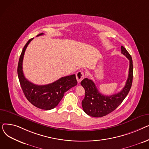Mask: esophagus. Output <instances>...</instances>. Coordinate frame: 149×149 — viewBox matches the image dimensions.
Instances as JSON below:
<instances>
[{
	"label": "esophagus",
	"mask_w": 149,
	"mask_h": 149,
	"mask_svg": "<svg viewBox=\"0 0 149 149\" xmlns=\"http://www.w3.org/2000/svg\"><path fill=\"white\" fill-rule=\"evenodd\" d=\"M84 77V74L83 72L81 71V70H79L76 74V79L77 81L79 83H80L81 81V80H83Z\"/></svg>",
	"instance_id": "1"
}]
</instances>
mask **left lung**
<instances>
[{
  "label": "left lung",
  "instance_id": "left-lung-1",
  "mask_svg": "<svg viewBox=\"0 0 149 149\" xmlns=\"http://www.w3.org/2000/svg\"><path fill=\"white\" fill-rule=\"evenodd\" d=\"M121 53L129 60V75L123 89L118 93L106 96L101 94L92 80L84 79L81 85L84 88L85 96L81 104L84 112L93 117H102L113 112L127 95L133 80V61L130 54L124 46H121Z\"/></svg>",
  "mask_w": 149,
  "mask_h": 149
}]
</instances>
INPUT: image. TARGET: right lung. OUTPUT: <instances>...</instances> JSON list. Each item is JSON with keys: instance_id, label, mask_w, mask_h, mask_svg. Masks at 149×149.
<instances>
[{"instance_id": "1", "label": "right lung", "mask_w": 149, "mask_h": 149, "mask_svg": "<svg viewBox=\"0 0 149 149\" xmlns=\"http://www.w3.org/2000/svg\"><path fill=\"white\" fill-rule=\"evenodd\" d=\"M43 34L41 33L37 36ZM33 39H29L26 43L20 56L17 67L19 80L23 93L31 104L39 109L51 110L58 105L66 91L77 84V81L75 74L61 77L46 85H36L28 81L23 72V59L27 46Z\"/></svg>"}]
</instances>
